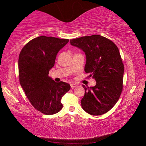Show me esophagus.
<instances>
[{
    "mask_svg": "<svg viewBox=\"0 0 146 146\" xmlns=\"http://www.w3.org/2000/svg\"><path fill=\"white\" fill-rule=\"evenodd\" d=\"M70 86H71V88H75V87H76L77 86V84H70Z\"/></svg>",
    "mask_w": 146,
    "mask_h": 146,
    "instance_id": "esophagus-1",
    "label": "esophagus"
}]
</instances>
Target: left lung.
<instances>
[{"mask_svg":"<svg viewBox=\"0 0 146 146\" xmlns=\"http://www.w3.org/2000/svg\"><path fill=\"white\" fill-rule=\"evenodd\" d=\"M71 45L82 49L86 56L85 72L96 81L86 88L82 107L92 115H101L111 110L121 94L124 65L117 45L99 35L71 39Z\"/></svg>","mask_w":146,"mask_h":146,"instance_id":"obj_1","label":"left lung"}]
</instances>
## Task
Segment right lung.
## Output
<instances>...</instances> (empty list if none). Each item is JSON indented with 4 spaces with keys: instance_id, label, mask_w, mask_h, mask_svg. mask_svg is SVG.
<instances>
[{
    "instance_id": "obj_1",
    "label": "right lung",
    "mask_w": 146,
    "mask_h": 146,
    "mask_svg": "<svg viewBox=\"0 0 146 146\" xmlns=\"http://www.w3.org/2000/svg\"><path fill=\"white\" fill-rule=\"evenodd\" d=\"M68 41L40 36L28 42L19 55L20 85L33 107L45 115H53L62 109L61 99L70 89L68 83L55 82L48 76L56 54Z\"/></svg>"
}]
</instances>
